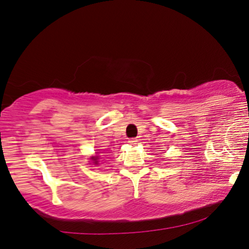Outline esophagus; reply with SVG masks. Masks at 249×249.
<instances>
[{"label": "esophagus", "instance_id": "obj_1", "mask_svg": "<svg viewBox=\"0 0 249 249\" xmlns=\"http://www.w3.org/2000/svg\"><path fill=\"white\" fill-rule=\"evenodd\" d=\"M128 143L135 144V143H138V140L137 139H130V140H128Z\"/></svg>", "mask_w": 249, "mask_h": 249}]
</instances>
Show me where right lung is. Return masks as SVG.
Instances as JSON below:
<instances>
[{
	"instance_id": "right-lung-1",
	"label": "right lung",
	"mask_w": 249,
	"mask_h": 249,
	"mask_svg": "<svg viewBox=\"0 0 249 249\" xmlns=\"http://www.w3.org/2000/svg\"><path fill=\"white\" fill-rule=\"evenodd\" d=\"M90 160H92L94 164H99V163H97V162H99V156H93V157H90Z\"/></svg>"
}]
</instances>
